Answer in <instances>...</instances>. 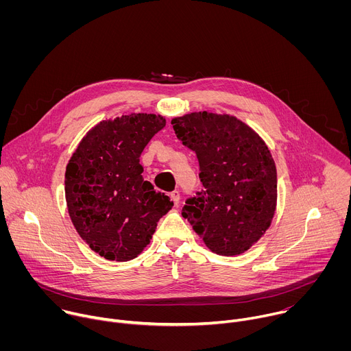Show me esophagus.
I'll return each mask as SVG.
<instances>
[{"mask_svg": "<svg viewBox=\"0 0 351 351\" xmlns=\"http://www.w3.org/2000/svg\"><path fill=\"white\" fill-rule=\"evenodd\" d=\"M171 198H172L173 204H175V206H178V204H179V202H180V193H179L178 190H173V191L171 193Z\"/></svg>", "mask_w": 351, "mask_h": 351, "instance_id": "1", "label": "esophagus"}]
</instances>
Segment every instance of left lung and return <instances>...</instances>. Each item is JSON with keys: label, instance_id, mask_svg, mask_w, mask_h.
I'll return each instance as SVG.
<instances>
[{"label": "left lung", "instance_id": "left-lung-1", "mask_svg": "<svg viewBox=\"0 0 351 351\" xmlns=\"http://www.w3.org/2000/svg\"><path fill=\"white\" fill-rule=\"evenodd\" d=\"M171 123L195 153L204 186L186 199L182 215L211 252L244 253L269 228L276 208V168L268 147L229 115L193 112Z\"/></svg>", "mask_w": 351, "mask_h": 351}]
</instances>
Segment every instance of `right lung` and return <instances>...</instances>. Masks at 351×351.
Returning <instances> with one entry per match:
<instances>
[{
	"mask_svg": "<svg viewBox=\"0 0 351 351\" xmlns=\"http://www.w3.org/2000/svg\"><path fill=\"white\" fill-rule=\"evenodd\" d=\"M165 128L154 114L103 121L80 141L65 173L71 219L83 240L112 261L136 258L173 206L143 178L140 156Z\"/></svg>",
	"mask_w": 351,
	"mask_h": 351,
	"instance_id": "right-lung-1",
	"label": "right lung"
}]
</instances>
